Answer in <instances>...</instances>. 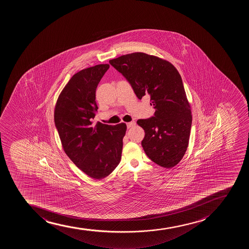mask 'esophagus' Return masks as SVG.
<instances>
[{
	"label": "esophagus",
	"instance_id": "1",
	"mask_svg": "<svg viewBox=\"0 0 249 249\" xmlns=\"http://www.w3.org/2000/svg\"><path fill=\"white\" fill-rule=\"evenodd\" d=\"M135 125H136L135 121H131V122H130V123H126V126H127L128 128H130V127H132V126H135Z\"/></svg>",
	"mask_w": 249,
	"mask_h": 249
}]
</instances>
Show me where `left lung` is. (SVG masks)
Wrapping results in <instances>:
<instances>
[{
  "mask_svg": "<svg viewBox=\"0 0 249 249\" xmlns=\"http://www.w3.org/2000/svg\"><path fill=\"white\" fill-rule=\"evenodd\" d=\"M141 100L149 95L155 108L151 118L139 119L145 135L141 142L147 156L156 164L171 168L185 155L192 115L182 79L171 63L159 57L136 52L110 59Z\"/></svg>",
  "mask_w": 249,
  "mask_h": 249,
  "instance_id": "1",
  "label": "left lung"
}]
</instances>
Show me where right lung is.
<instances>
[{"mask_svg": "<svg viewBox=\"0 0 249 249\" xmlns=\"http://www.w3.org/2000/svg\"><path fill=\"white\" fill-rule=\"evenodd\" d=\"M108 64H98L75 73L57 100L54 124L65 154L86 174L100 179L120 162L125 123H93L98 107L95 91Z\"/></svg>", "mask_w": 249, "mask_h": 249, "instance_id": "1", "label": "right lung"}]
</instances>
